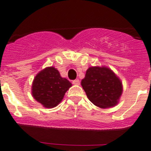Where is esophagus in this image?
<instances>
[{
    "mask_svg": "<svg viewBox=\"0 0 151 151\" xmlns=\"http://www.w3.org/2000/svg\"><path fill=\"white\" fill-rule=\"evenodd\" d=\"M72 83H73V84H74V85H80V81L78 79L74 80V81H73V82H72Z\"/></svg>",
    "mask_w": 151,
    "mask_h": 151,
    "instance_id": "1",
    "label": "esophagus"
}]
</instances>
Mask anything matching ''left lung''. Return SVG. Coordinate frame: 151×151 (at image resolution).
Here are the masks:
<instances>
[{
    "label": "left lung",
    "instance_id": "1",
    "mask_svg": "<svg viewBox=\"0 0 151 151\" xmlns=\"http://www.w3.org/2000/svg\"><path fill=\"white\" fill-rule=\"evenodd\" d=\"M81 85L90 101L102 109L116 106L122 93L120 79L104 66L89 68Z\"/></svg>",
    "mask_w": 151,
    "mask_h": 151
}]
</instances>
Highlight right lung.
Returning a JSON list of instances; mask_svg holds the SVG:
<instances>
[{
	"instance_id": "add662e5",
	"label": "right lung",
	"mask_w": 151,
	"mask_h": 151,
	"mask_svg": "<svg viewBox=\"0 0 151 151\" xmlns=\"http://www.w3.org/2000/svg\"><path fill=\"white\" fill-rule=\"evenodd\" d=\"M71 86L70 81L61 77L56 68L48 67L39 72L34 78L32 94L44 107L53 108L61 103Z\"/></svg>"
}]
</instances>
